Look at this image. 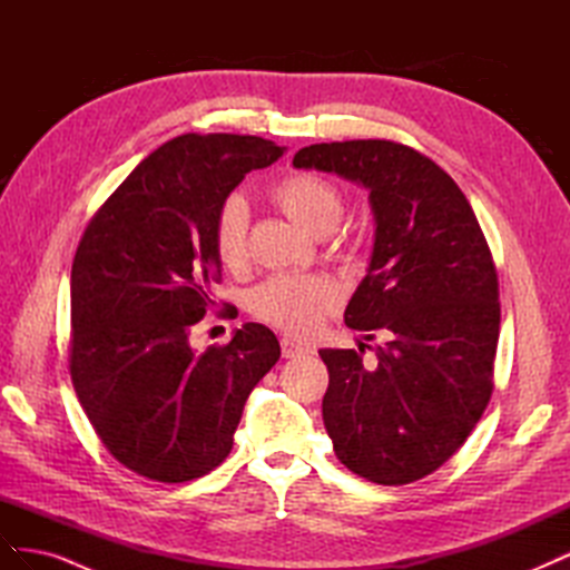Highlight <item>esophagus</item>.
<instances>
[{"mask_svg": "<svg viewBox=\"0 0 570 570\" xmlns=\"http://www.w3.org/2000/svg\"><path fill=\"white\" fill-rule=\"evenodd\" d=\"M281 350H283V356H285V358H295V356H302V354L308 352L306 344H302V342H297V340H292V337H283V340H281Z\"/></svg>", "mask_w": 570, "mask_h": 570, "instance_id": "1", "label": "esophagus"}]
</instances>
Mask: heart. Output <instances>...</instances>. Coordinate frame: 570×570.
I'll return each mask as SVG.
<instances>
[{"mask_svg": "<svg viewBox=\"0 0 570 570\" xmlns=\"http://www.w3.org/2000/svg\"><path fill=\"white\" fill-rule=\"evenodd\" d=\"M278 209L312 235H327L337 228L344 214L340 189L314 174H292L275 183L268 193ZM247 226L249 212L245 199L228 197L218 209L214 223V249L226 271L247 266ZM340 302L333 281L323 275H273L254 287L249 308L258 321H266L292 335H308L325 314Z\"/></svg>", "mask_w": 570, "mask_h": 570, "instance_id": "heart-1", "label": "heart"}]
</instances>
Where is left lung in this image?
Segmentation results:
<instances>
[{"label": "left lung", "mask_w": 570, "mask_h": 570, "mask_svg": "<svg viewBox=\"0 0 570 570\" xmlns=\"http://www.w3.org/2000/svg\"><path fill=\"white\" fill-rule=\"evenodd\" d=\"M292 164L368 189L375 243L344 323L387 342L375 366L364 344L318 352L331 375L323 423L352 473L406 485L459 450L492 396L499 283L488 239L459 185L406 145L323 142Z\"/></svg>", "instance_id": "8db88e82"}]
</instances>
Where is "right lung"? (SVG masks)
Returning <instances> with one entry per match:
<instances>
[{
	"mask_svg": "<svg viewBox=\"0 0 570 570\" xmlns=\"http://www.w3.org/2000/svg\"><path fill=\"white\" fill-rule=\"evenodd\" d=\"M285 147L256 135L187 132L137 164L85 228L71 268V381L111 456L159 482L226 461L249 392L281 358L266 325L223 347L189 333L220 278L214 223L254 168Z\"/></svg>",
	"mask_w": 570,
	"mask_h": 570,
	"instance_id": "right-lung-1",
	"label": "right lung"
}]
</instances>
